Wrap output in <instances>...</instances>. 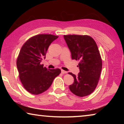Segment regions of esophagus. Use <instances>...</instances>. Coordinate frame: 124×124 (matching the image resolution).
I'll return each mask as SVG.
<instances>
[{"mask_svg":"<svg viewBox=\"0 0 124 124\" xmlns=\"http://www.w3.org/2000/svg\"><path fill=\"white\" fill-rule=\"evenodd\" d=\"M61 73H62V74H66V73H67L66 71H65V70H61Z\"/></svg>","mask_w":124,"mask_h":124,"instance_id":"obj_1","label":"esophagus"}]
</instances>
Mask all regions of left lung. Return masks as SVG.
<instances>
[{"mask_svg": "<svg viewBox=\"0 0 124 124\" xmlns=\"http://www.w3.org/2000/svg\"><path fill=\"white\" fill-rule=\"evenodd\" d=\"M64 39L72 60L79 61L78 76L69 73L74 80L69 86L70 91L79 97L89 95L97 86L102 68L97 45L92 38L86 35H64Z\"/></svg>", "mask_w": 124, "mask_h": 124, "instance_id": "8db88e82", "label": "left lung"}]
</instances>
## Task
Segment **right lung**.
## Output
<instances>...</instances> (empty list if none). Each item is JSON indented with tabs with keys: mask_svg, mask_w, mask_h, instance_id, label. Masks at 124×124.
<instances>
[{
	"mask_svg": "<svg viewBox=\"0 0 124 124\" xmlns=\"http://www.w3.org/2000/svg\"><path fill=\"white\" fill-rule=\"evenodd\" d=\"M58 37L52 34L35 35L21 49L17 59V68L20 80L29 93L39 95L46 91L61 72L58 68L49 70L41 64L49 45Z\"/></svg>",
	"mask_w": 124,
	"mask_h": 124,
	"instance_id": "1",
	"label": "right lung"
}]
</instances>
